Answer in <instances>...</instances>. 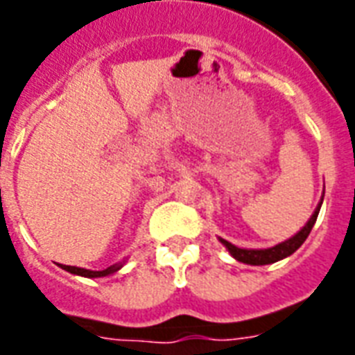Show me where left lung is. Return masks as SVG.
Returning a JSON list of instances; mask_svg holds the SVG:
<instances>
[{
  "mask_svg": "<svg viewBox=\"0 0 355 355\" xmlns=\"http://www.w3.org/2000/svg\"><path fill=\"white\" fill-rule=\"evenodd\" d=\"M321 203H323V198H321L320 205H318V209L313 211L312 218L306 223L304 228L298 232V234H295L291 239L279 243V245L270 247V249H239V247L232 245L230 241H226V239H220V241L226 245V249L230 251V254L236 259V261L245 262V264L262 266V264H272V262L282 261V259H285V257H289V254L295 253L298 247L304 243L306 238H308V234L312 232L313 224H315V218H318V215H320Z\"/></svg>",
  "mask_w": 355,
  "mask_h": 355,
  "instance_id": "1",
  "label": "left lung"
}]
</instances>
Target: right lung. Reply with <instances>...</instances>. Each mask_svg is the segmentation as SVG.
<instances>
[{"instance_id": "1", "label": "right lung", "mask_w": 355, "mask_h": 355, "mask_svg": "<svg viewBox=\"0 0 355 355\" xmlns=\"http://www.w3.org/2000/svg\"><path fill=\"white\" fill-rule=\"evenodd\" d=\"M66 272H70V274H78V275H83V277H104V275H110V274H116L117 270H119V264L116 266H110L106 270H101V272H93V270H85V268H78V266H62Z\"/></svg>"}]
</instances>
